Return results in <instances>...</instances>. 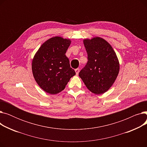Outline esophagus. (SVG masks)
Instances as JSON below:
<instances>
[{
    "instance_id": "obj_1",
    "label": "esophagus",
    "mask_w": 147,
    "mask_h": 147,
    "mask_svg": "<svg viewBox=\"0 0 147 147\" xmlns=\"http://www.w3.org/2000/svg\"><path fill=\"white\" fill-rule=\"evenodd\" d=\"M79 71H80V69H79V68H76V69H75V71H76V75H78V74H79Z\"/></svg>"
}]
</instances>
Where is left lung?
I'll return each instance as SVG.
<instances>
[{"mask_svg":"<svg viewBox=\"0 0 147 147\" xmlns=\"http://www.w3.org/2000/svg\"><path fill=\"white\" fill-rule=\"evenodd\" d=\"M83 43L88 61L79 76L92 93L104 94L112 86L119 73L116 53L109 42L99 37L84 39Z\"/></svg>","mask_w":147,"mask_h":147,"instance_id":"left-lung-1","label":"left lung"}]
</instances>
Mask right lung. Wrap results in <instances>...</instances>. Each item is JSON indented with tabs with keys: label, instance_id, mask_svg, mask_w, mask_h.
<instances>
[{
	"label": "right lung",
	"instance_id": "add662e5",
	"mask_svg": "<svg viewBox=\"0 0 147 147\" xmlns=\"http://www.w3.org/2000/svg\"><path fill=\"white\" fill-rule=\"evenodd\" d=\"M70 44L69 39L59 36L52 37L41 45L33 59L34 78L38 85L49 94L63 90L76 74L65 55Z\"/></svg>",
	"mask_w": 147,
	"mask_h": 147
}]
</instances>
